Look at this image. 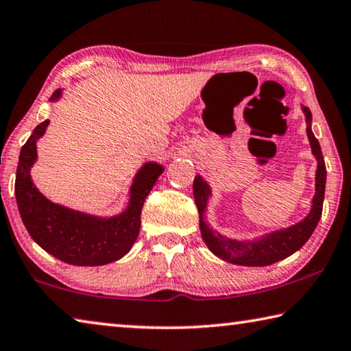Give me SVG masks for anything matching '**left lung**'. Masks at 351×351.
Instances as JSON below:
<instances>
[{
    "instance_id": "1",
    "label": "left lung",
    "mask_w": 351,
    "mask_h": 351,
    "mask_svg": "<svg viewBox=\"0 0 351 351\" xmlns=\"http://www.w3.org/2000/svg\"><path fill=\"white\" fill-rule=\"evenodd\" d=\"M305 118H307V135L310 139L311 152L317 159V170H316V193L313 197V207H311L310 215L304 221L298 222L296 226H291L285 230H279L269 234L259 241L253 242H239L230 238H224L218 233H213L206 226L202 219V213L207 206V197L210 195V187L206 181H202L201 176H195L193 181V196L197 207V212L201 215V234L202 239L206 241L210 250L221 259L228 261V263L237 265H248V267H264L275 264L290 254L299 250L305 242L308 241L311 233L317 226L322 215V202L324 195H326V162L321 152L319 141L315 138L311 132V112L308 107H304Z\"/></svg>"
}]
</instances>
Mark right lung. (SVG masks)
<instances>
[{"instance_id":"right-lung-1","label":"right lung","mask_w":351,"mask_h":351,"mask_svg":"<svg viewBox=\"0 0 351 351\" xmlns=\"http://www.w3.org/2000/svg\"><path fill=\"white\" fill-rule=\"evenodd\" d=\"M61 88L50 101L58 99ZM49 119L32 133L23 145L18 162L15 195L23 222L30 237L47 253L72 265H104L130 250L141 227V210L162 167L145 164L130 190L129 208L123 215L103 219L73 212L46 199L30 180V167L36 159V139L44 135Z\"/></svg>"}]
</instances>
